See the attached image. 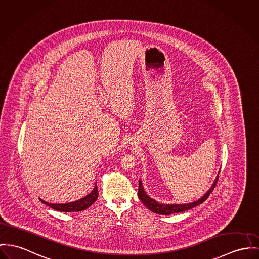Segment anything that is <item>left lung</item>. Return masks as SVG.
Masks as SVG:
<instances>
[{"label":"left lung","instance_id":"obj_1","mask_svg":"<svg viewBox=\"0 0 259 259\" xmlns=\"http://www.w3.org/2000/svg\"><path fill=\"white\" fill-rule=\"evenodd\" d=\"M218 179H219V176L216 178L212 187L205 193L204 196H202L197 201H194V202L189 203V204H162V203H159L156 200L152 199L149 195H147V193L145 192V190L142 186V181L141 180H139L138 197L149 210H151L152 212H154L156 214L170 215V214H174V213H180V212H184V211H187L189 209H192L193 207H196L200 204H202L212 193L213 189L215 188V186L218 182Z\"/></svg>","mask_w":259,"mask_h":259}]
</instances>
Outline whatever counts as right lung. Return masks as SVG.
Wrapping results in <instances>:
<instances>
[{
	"label": "right lung",
	"instance_id": "add662e5",
	"mask_svg": "<svg viewBox=\"0 0 259 259\" xmlns=\"http://www.w3.org/2000/svg\"><path fill=\"white\" fill-rule=\"evenodd\" d=\"M99 197V190H98V186L97 183L95 185V188L93 189V191L88 194L87 196H84L83 198L74 201V202H70V203H65V204H53V203H48L44 200H41L42 203H44L45 205L49 206L50 208L56 210V211H61V212H80L87 208H89L96 200Z\"/></svg>",
	"mask_w": 259,
	"mask_h": 259
}]
</instances>
